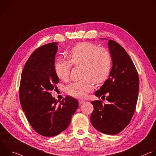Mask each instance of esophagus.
I'll use <instances>...</instances> for the list:
<instances>
[{
  "instance_id": "obj_1",
  "label": "esophagus",
  "mask_w": 156,
  "mask_h": 156,
  "mask_svg": "<svg viewBox=\"0 0 156 156\" xmlns=\"http://www.w3.org/2000/svg\"><path fill=\"white\" fill-rule=\"evenodd\" d=\"M86 101H84V100H79V104H80V105H83L84 103H85Z\"/></svg>"
}]
</instances>
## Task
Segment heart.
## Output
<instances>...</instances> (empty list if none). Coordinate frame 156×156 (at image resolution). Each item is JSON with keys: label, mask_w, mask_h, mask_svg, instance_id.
I'll list each match as a JSON object with an SVG mask.
<instances>
[{"label": "heart", "mask_w": 156, "mask_h": 156, "mask_svg": "<svg viewBox=\"0 0 156 156\" xmlns=\"http://www.w3.org/2000/svg\"><path fill=\"white\" fill-rule=\"evenodd\" d=\"M67 61L58 59L55 63V70L58 77L67 80L70 75L71 65L81 66L83 80L70 83L66 88L69 95L83 98L93 90V82L100 84L109 76L112 66V59L109 52L103 48L90 42L76 44L66 52Z\"/></svg>", "instance_id": "b5f03b06"}]
</instances>
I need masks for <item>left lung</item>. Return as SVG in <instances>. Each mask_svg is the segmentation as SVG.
<instances>
[{
	"instance_id": "1",
	"label": "left lung",
	"mask_w": 156,
	"mask_h": 156,
	"mask_svg": "<svg viewBox=\"0 0 156 156\" xmlns=\"http://www.w3.org/2000/svg\"><path fill=\"white\" fill-rule=\"evenodd\" d=\"M108 47L112 59V70L109 78L94 94L102 98L107 94L108 96L104 99L110 103L91 101L94 111L90 122L98 131L115 135L127 127L133 115L138 96L139 77L133 61L120 44L109 40Z\"/></svg>"
}]
</instances>
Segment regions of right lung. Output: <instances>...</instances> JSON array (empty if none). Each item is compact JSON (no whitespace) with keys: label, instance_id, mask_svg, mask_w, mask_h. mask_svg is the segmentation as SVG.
Listing matches in <instances>:
<instances>
[{"label":"right lung","instance_id":"1","mask_svg":"<svg viewBox=\"0 0 156 156\" xmlns=\"http://www.w3.org/2000/svg\"><path fill=\"white\" fill-rule=\"evenodd\" d=\"M58 43L37 49L26 62L21 78V107L32 128L44 136H54L66 130L78 108V101L70 96L57 100L50 92L59 79L55 70Z\"/></svg>","mask_w":156,"mask_h":156}]
</instances>
